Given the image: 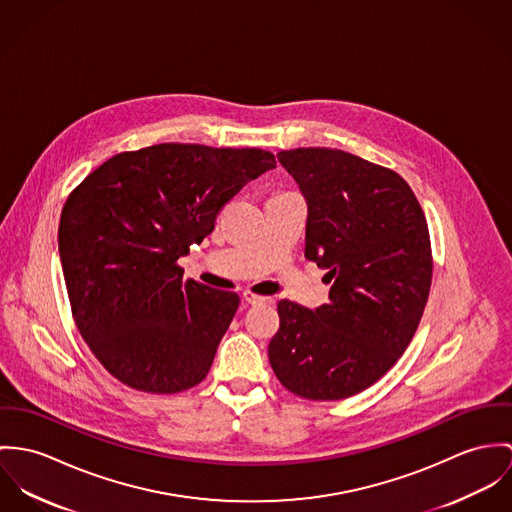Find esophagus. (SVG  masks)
Returning a JSON list of instances; mask_svg holds the SVG:
<instances>
[{
  "instance_id": "obj_1",
  "label": "esophagus",
  "mask_w": 512,
  "mask_h": 512,
  "mask_svg": "<svg viewBox=\"0 0 512 512\" xmlns=\"http://www.w3.org/2000/svg\"><path fill=\"white\" fill-rule=\"evenodd\" d=\"M243 300H245L247 304H251V306H255V304H271V302H273L271 298L261 296V294H255V292H251V290H245V292H243Z\"/></svg>"
}]
</instances>
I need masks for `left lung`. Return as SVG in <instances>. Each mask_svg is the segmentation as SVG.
<instances>
[{"mask_svg":"<svg viewBox=\"0 0 512 512\" xmlns=\"http://www.w3.org/2000/svg\"><path fill=\"white\" fill-rule=\"evenodd\" d=\"M277 157L308 204L304 255L332 288L316 310L279 302L269 361L298 397H353L397 363L420 324L432 283L428 224L391 169L324 147Z\"/></svg>","mask_w":512,"mask_h":512,"instance_id":"1","label":"left lung"}]
</instances>
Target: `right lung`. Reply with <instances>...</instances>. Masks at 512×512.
Listing matches in <instances>:
<instances>
[{
	"instance_id": "1",
	"label": "right lung",
	"mask_w": 512,
	"mask_h": 512,
	"mask_svg": "<svg viewBox=\"0 0 512 512\" xmlns=\"http://www.w3.org/2000/svg\"><path fill=\"white\" fill-rule=\"evenodd\" d=\"M275 165L261 149L161 143L115 155L72 190L58 224L64 283L80 336L117 381L159 395L204 381L239 296L184 281L176 261Z\"/></svg>"
}]
</instances>
